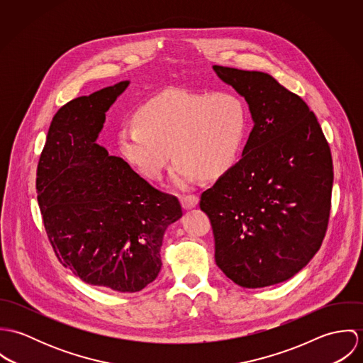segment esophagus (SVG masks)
<instances>
[{
  "mask_svg": "<svg viewBox=\"0 0 363 363\" xmlns=\"http://www.w3.org/2000/svg\"><path fill=\"white\" fill-rule=\"evenodd\" d=\"M200 199L197 196H183L180 199V204L184 209H191V208L197 207Z\"/></svg>",
  "mask_w": 363,
  "mask_h": 363,
  "instance_id": "esophagus-1",
  "label": "esophagus"
}]
</instances>
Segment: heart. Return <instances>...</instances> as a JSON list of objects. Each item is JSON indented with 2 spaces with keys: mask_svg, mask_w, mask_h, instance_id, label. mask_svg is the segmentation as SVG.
<instances>
[{
  "mask_svg": "<svg viewBox=\"0 0 363 363\" xmlns=\"http://www.w3.org/2000/svg\"><path fill=\"white\" fill-rule=\"evenodd\" d=\"M247 107L228 91L194 94L166 91L144 104L137 120L117 133V145L131 164L148 179L160 177L172 152L176 186L203 177H218L238 162L246 133Z\"/></svg>",
  "mask_w": 363,
  "mask_h": 363,
  "instance_id": "obj_1",
  "label": "heart"
}]
</instances>
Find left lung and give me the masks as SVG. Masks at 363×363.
I'll return each mask as SVG.
<instances>
[{
	"instance_id": "8db88e82",
	"label": "left lung",
	"mask_w": 363,
	"mask_h": 363,
	"mask_svg": "<svg viewBox=\"0 0 363 363\" xmlns=\"http://www.w3.org/2000/svg\"><path fill=\"white\" fill-rule=\"evenodd\" d=\"M249 106L255 127L242 157L201 194L215 261L243 288L288 281L318 252L333 190V159L309 106L269 74L213 65Z\"/></svg>"
}]
</instances>
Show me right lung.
<instances>
[{
  "instance_id": "right-lung-1",
  "label": "right lung",
  "mask_w": 363,
  "mask_h": 363,
  "mask_svg": "<svg viewBox=\"0 0 363 363\" xmlns=\"http://www.w3.org/2000/svg\"><path fill=\"white\" fill-rule=\"evenodd\" d=\"M128 85L121 81L55 113L36 189L60 262L86 284L131 294L155 281L163 235L183 212L176 197L98 144L106 111Z\"/></svg>"
}]
</instances>
